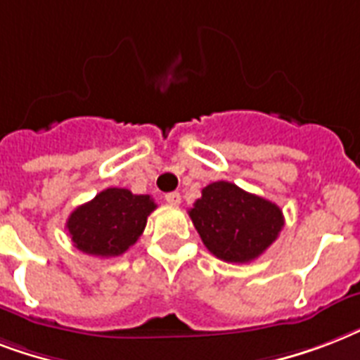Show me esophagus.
<instances>
[{
	"instance_id": "obj_1",
	"label": "esophagus",
	"mask_w": 360,
	"mask_h": 360,
	"mask_svg": "<svg viewBox=\"0 0 360 360\" xmlns=\"http://www.w3.org/2000/svg\"><path fill=\"white\" fill-rule=\"evenodd\" d=\"M164 200L169 203V205H179L181 203V194L179 192H168L166 196H164Z\"/></svg>"
}]
</instances>
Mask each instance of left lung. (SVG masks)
Returning <instances> with one entry per match:
<instances>
[{
	"label": "left lung",
	"mask_w": 360,
	"mask_h": 360,
	"mask_svg": "<svg viewBox=\"0 0 360 360\" xmlns=\"http://www.w3.org/2000/svg\"><path fill=\"white\" fill-rule=\"evenodd\" d=\"M188 214L207 250L228 263L259 257L284 226V214L276 203L228 181L205 186Z\"/></svg>",
	"instance_id": "left-lung-1"
}]
</instances>
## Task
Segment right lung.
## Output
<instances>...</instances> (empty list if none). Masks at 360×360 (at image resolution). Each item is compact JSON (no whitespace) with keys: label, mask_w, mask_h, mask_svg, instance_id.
I'll use <instances>...</instances> for the list:
<instances>
[{"label":"right lung","mask_w":360,"mask_h":360,"mask_svg":"<svg viewBox=\"0 0 360 360\" xmlns=\"http://www.w3.org/2000/svg\"><path fill=\"white\" fill-rule=\"evenodd\" d=\"M155 209L157 203L147 194L106 188L70 213L67 230L78 250L98 257H115L138 240L146 230L147 217Z\"/></svg>","instance_id":"right-lung-1"}]
</instances>
